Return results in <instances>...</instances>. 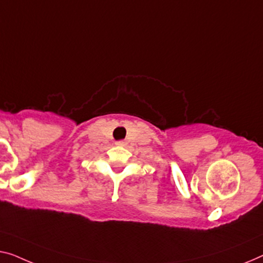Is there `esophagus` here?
Returning a JSON list of instances; mask_svg holds the SVG:
<instances>
[{"mask_svg": "<svg viewBox=\"0 0 263 263\" xmlns=\"http://www.w3.org/2000/svg\"><path fill=\"white\" fill-rule=\"evenodd\" d=\"M126 144L124 142V140H119V142H117V145H119V146H124V145Z\"/></svg>", "mask_w": 263, "mask_h": 263, "instance_id": "esophagus-1", "label": "esophagus"}]
</instances>
